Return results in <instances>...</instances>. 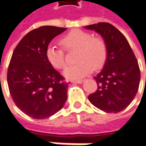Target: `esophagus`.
I'll return each mask as SVG.
<instances>
[{"label": "esophagus", "mask_w": 146, "mask_h": 146, "mask_svg": "<svg viewBox=\"0 0 146 146\" xmlns=\"http://www.w3.org/2000/svg\"><path fill=\"white\" fill-rule=\"evenodd\" d=\"M84 81H85V80H83V79H80V80H73V82H74V83H79V84H80V83L84 82Z\"/></svg>", "instance_id": "esophagus-1"}]
</instances>
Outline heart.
I'll return each mask as SVG.
<instances>
[{"label":"heart","instance_id":"1","mask_svg":"<svg viewBox=\"0 0 146 146\" xmlns=\"http://www.w3.org/2000/svg\"><path fill=\"white\" fill-rule=\"evenodd\" d=\"M60 43L66 51L77 50L75 60L78 62L66 68L64 71L66 78H82L90 73L93 68H101L108 57V46L103 38L93 36L91 33L83 30H72L60 39ZM63 49L50 45L46 51L48 62L57 69H64L67 65Z\"/></svg>","mask_w":146,"mask_h":146}]
</instances>
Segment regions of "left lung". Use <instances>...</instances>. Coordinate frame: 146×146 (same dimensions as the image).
<instances>
[{
	"instance_id": "8db88e82",
	"label": "left lung",
	"mask_w": 146,
	"mask_h": 146,
	"mask_svg": "<svg viewBox=\"0 0 146 146\" xmlns=\"http://www.w3.org/2000/svg\"><path fill=\"white\" fill-rule=\"evenodd\" d=\"M86 28L100 34L108 46L104 67L94 78L98 88L89 95V100L103 111L119 112L132 103L138 91L141 72L137 60L127 38L111 24L99 23Z\"/></svg>"
}]
</instances>
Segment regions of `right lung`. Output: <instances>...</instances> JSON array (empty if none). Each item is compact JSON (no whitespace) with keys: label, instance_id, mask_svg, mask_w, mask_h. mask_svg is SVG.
Masks as SVG:
<instances>
[{"label":"right lung","instance_id":"1","mask_svg":"<svg viewBox=\"0 0 146 146\" xmlns=\"http://www.w3.org/2000/svg\"><path fill=\"white\" fill-rule=\"evenodd\" d=\"M65 30L52 26L34 29L13 51L7 72L9 93L16 106L33 119L52 116L67 100L68 83L46 56L49 43Z\"/></svg>","mask_w":146,"mask_h":146}]
</instances>
